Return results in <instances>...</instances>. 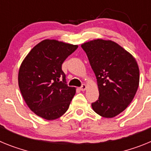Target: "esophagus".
<instances>
[{
	"label": "esophagus",
	"mask_w": 151,
	"mask_h": 151,
	"mask_svg": "<svg viewBox=\"0 0 151 151\" xmlns=\"http://www.w3.org/2000/svg\"><path fill=\"white\" fill-rule=\"evenodd\" d=\"M80 89H81L82 91H84V90L86 89V84H82V86H81V88H80Z\"/></svg>",
	"instance_id": "34e87169"
}]
</instances>
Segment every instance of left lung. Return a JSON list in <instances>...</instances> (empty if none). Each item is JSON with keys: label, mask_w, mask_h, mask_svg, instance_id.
I'll list each match as a JSON object with an SVG mask.
<instances>
[{"label": "left lung", "mask_w": 151, "mask_h": 151, "mask_svg": "<svg viewBox=\"0 0 151 151\" xmlns=\"http://www.w3.org/2000/svg\"><path fill=\"white\" fill-rule=\"evenodd\" d=\"M97 80L99 99L92 103L94 112L113 118L132 103L139 85L135 58L111 40L94 39L81 45Z\"/></svg>", "instance_id": "8db88e82"}]
</instances>
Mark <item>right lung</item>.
<instances>
[{
	"label": "right lung",
	"instance_id": "right-lung-1",
	"mask_svg": "<svg viewBox=\"0 0 151 151\" xmlns=\"http://www.w3.org/2000/svg\"><path fill=\"white\" fill-rule=\"evenodd\" d=\"M77 47L45 39L32 48L21 64L19 90L29 108L38 116L54 120L69 108L76 88L68 86L61 65Z\"/></svg>",
	"mask_w": 151,
	"mask_h": 151
}]
</instances>
